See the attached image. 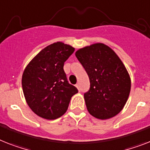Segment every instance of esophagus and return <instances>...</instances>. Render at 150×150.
<instances>
[{
	"label": "esophagus",
	"mask_w": 150,
	"mask_h": 150,
	"mask_svg": "<svg viewBox=\"0 0 150 150\" xmlns=\"http://www.w3.org/2000/svg\"><path fill=\"white\" fill-rule=\"evenodd\" d=\"M75 86H76V88H77V90H80V85H79V84L76 83V85H75Z\"/></svg>",
	"instance_id": "esophagus-1"
}]
</instances>
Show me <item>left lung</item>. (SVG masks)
Segmentation results:
<instances>
[{"label": "left lung", "mask_w": 150, "mask_h": 150, "mask_svg": "<svg viewBox=\"0 0 150 150\" xmlns=\"http://www.w3.org/2000/svg\"><path fill=\"white\" fill-rule=\"evenodd\" d=\"M75 54L90 78V88L84 93L90 114L99 120L117 116L127 103L131 89L130 76L120 58L103 43L80 48Z\"/></svg>", "instance_id": "obj_1"}]
</instances>
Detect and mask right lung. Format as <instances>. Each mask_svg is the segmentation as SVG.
Masks as SVG:
<instances>
[{"label":"right lung","mask_w":150,"mask_h":150,"mask_svg":"<svg viewBox=\"0 0 150 150\" xmlns=\"http://www.w3.org/2000/svg\"><path fill=\"white\" fill-rule=\"evenodd\" d=\"M75 48L63 42L48 45L27 65L22 75L26 102L35 114L55 120L66 112L77 89L70 84L64 70V62Z\"/></svg>","instance_id":"obj_1"}]
</instances>
